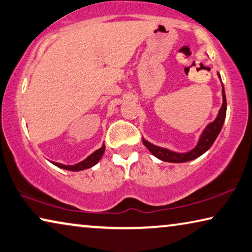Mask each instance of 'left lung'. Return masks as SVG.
Instances as JSON below:
<instances>
[{
	"label": "left lung",
	"mask_w": 252,
	"mask_h": 252,
	"mask_svg": "<svg viewBox=\"0 0 252 252\" xmlns=\"http://www.w3.org/2000/svg\"><path fill=\"white\" fill-rule=\"evenodd\" d=\"M219 77H220V74H219ZM222 97H223V103H222L221 109L219 111L217 119H215L213 122H211L210 125L205 127L204 131H203L201 134V137H199V140L197 142L196 147H195L194 149L187 151V153H175V151L166 149V148L155 146L153 143L145 140V138H142L143 145L148 148V150H149L155 157H157L162 161L186 162V161H190L198 158L199 156H202L203 154L206 153V151L211 148V146L213 145L215 139L218 138L219 133L221 132L223 123H224L225 115H226V98H225V92H224V86H223V84H222Z\"/></svg>",
	"instance_id": "1"
}]
</instances>
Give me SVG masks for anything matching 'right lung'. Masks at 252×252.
Listing matches in <instances>:
<instances>
[{"instance_id":"add662e5","label":"right lung","mask_w":252,"mask_h":252,"mask_svg":"<svg viewBox=\"0 0 252 252\" xmlns=\"http://www.w3.org/2000/svg\"><path fill=\"white\" fill-rule=\"evenodd\" d=\"M104 151H105V145L103 143V146L99 148V149H97L96 151H94L93 154L90 155L86 159H84L83 161L78 162V163H75V165H63V163H59V162H53V163L55 166L59 167V168L66 169V170H70V171L84 170V169L91 168V167H93L94 165H96V163L99 161V159L102 158V156H103V154H104Z\"/></svg>"}]
</instances>
